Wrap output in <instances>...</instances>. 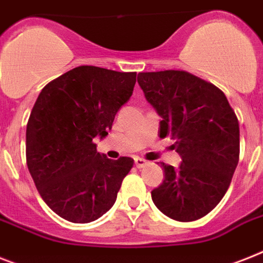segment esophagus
<instances>
[{"mask_svg":"<svg viewBox=\"0 0 263 263\" xmlns=\"http://www.w3.org/2000/svg\"><path fill=\"white\" fill-rule=\"evenodd\" d=\"M135 165L138 168H143L146 167L147 165H148V162L146 161V159H143V158H135Z\"/></svg>","mask_w":263,"mask_h":263,"instance_id":"esophagus-1","label":"esophagus"}]
</instances>
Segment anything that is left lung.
<instances>
[{"mask_svg": "<svg viewBox=\"0 0 263 263\" xmlns=\"http://www.w3.org/2000/svg\"><path fill=\"white\" fill-rule=\"evenodd\" d=\"M139 86L162 117L159 136L174 140L181 165L161 163L154 204L177 221L208 215L227 192L239 162V123L223 91L182 70L139 72Z\"/></svg>", "mask_w": 263, "mask_h": 263, "instance_id": "left-lung-1", "label": "left lung"}]
</instances>
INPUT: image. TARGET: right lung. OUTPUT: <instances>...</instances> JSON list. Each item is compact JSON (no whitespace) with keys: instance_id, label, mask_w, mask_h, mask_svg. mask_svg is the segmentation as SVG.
<instances>
[{"instance_id":"1","label":"right lung","mask_w":263,"mask_h":263,"mask_svg":"<svg viewBox=\"0 0 263 263\" xmlns=\"http://www.w3.org/2000/svg\"><path fill=\"white\" fill-rule=\"evenodd\" d=\"M136 72L80 66L43 87L27 124V165L47 205L71 223H90L116 201L134 159L97 153Z\"/></svg>"}]
</instances>
